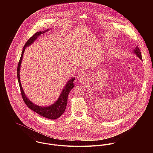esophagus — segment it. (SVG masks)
Here are the masks:
<instances>
[{"instance_id":"1","label":"esophagus","mask_w":153,"mask_h":153,"mask_svg":"<svg viewBox=\"0 0 153 153\" xmlns=\"http://www.w3.org/2000/svg\"><path fill=\"white\" fill-rule=\"evenodd\" d=\"M78 80L81 82H86L88 81V76L85 74L81 75L79 76Z\"/></svg>"}]
</instances>
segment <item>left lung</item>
I'll return each mask as SVG.
<instances>
[{
    "label": "left lung",
    "mask_w": 153,
    "mask_h": 153,
    "mask_svg": "<svg viewBox=\"0 0 153 153\" xmlns=\"http://www.w3.org/2000/svg\"><path fill=\"white\" fill-rule=\"evenodd\" d=\"M133 53H135L141 60H143L142 59V56H141V52L140 51V49L138 47V46H136V48H135V49L133 51Z\"/></svg>",
    "instance_id": "1"
}]
</instances>
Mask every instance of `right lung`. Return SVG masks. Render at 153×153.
Returning a JSON list of instances; mask_svg holds the SVG:
<instances>
[{
	"label": "right lung",
	"instance_id": "add662e5",
	"mask_svg": "<svg viewBox=\"0 0 153 153\" xmlns=\"http://www.w3.org/2000/svg\"><path fill=\"white\" fill-rule=\"evenodd\" d=\"M50 29H47L46 30L42 31V32H38L35 33L30 38L28 39V41L26 42L25 45L23 46V51L21 54V56L19 60V62L18 63V69H17V75H18V79L19 84V87L21 91L23 100L26 104V105L29 108L33 110L37 114L41 115V116L44 117L46 118L50 119V120H55L58 118L61 117V115H62V114L65 112V110L66 107L67 102H68V94L70 92V91L74 87V81L75 80V78L73 77L71 79H69L68 82L66 84L65 86L63 88L58 99L52 105L47 107H42L39 106L32 102H31L29 98L26 96L22 88L21 80H20V69L22 64V58L23 56V53L25 51V49L26 47L30 46V45L33 44L36 39L42 33H45L46 32L49 30Z\"/></svg>",
	"mask_w": 153,
	"mask_h": 153
}]
</instances>
